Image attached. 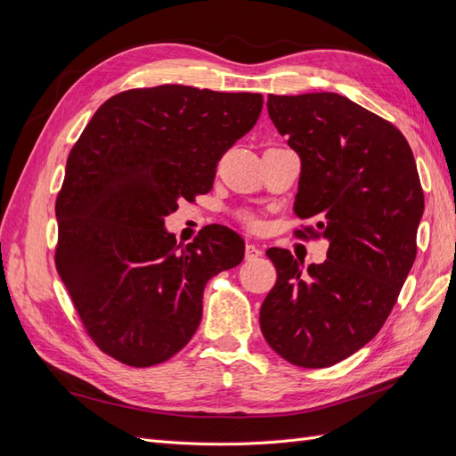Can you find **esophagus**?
Returning <instances> with one entry per match:
<instances>
[{
	"instance_id": "34e87169",
	"label": "esophagus",
	"mask_w": 456,
	"mask_h": 456,
	"mask_svg": "<svg viewBox=\"0 0 456 456\" xmlns=\"http://www.w3.org/2000/svg\"><path fill=\"white\" fill-rule=\"evenodd\" d=\"M258 256H262V249H260V247H256L255 243H247V245H245V258H247V260H255V258H258Z\"/></svg>"
}]
</instances>
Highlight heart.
<instances>
[{
  "label": "heart",
  "instance_id": "1",
  "mask_svg": "<svg viewBox=\"0 0 456 456\" xmlns=\"http://www.w3.org/2000/svg\"><path fill=\"white\" fill-rule=\"evenodd\" d=\"M241 220H243V224L245 226H249V228H256V218L253 216V215H249V213H245V215H241Z\"/></svg>",
  "mask_w": 456,
  "mask_h": 456
}]
</instances>
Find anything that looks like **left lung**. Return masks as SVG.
Wrapping results in <instances>:
<instances>
[{"mask_svg":"<svg viewBox=\"0 0 456 456\" xmlns=\"http://www.w3.org/2000/svg\"><path fill=\"white\" fill-rule=\"evenodd\" d=\"M268 114L302 163L295 213L329 241L323 265L272 247L278 281L260 306V330L289 363L322 369L375 337L417 256L424 191L405 136L337 93L268 96Z\"/></svg>","mask_w":456,"mask_h":456,"instance_id":"8db88e82","label":"left lung"}]
</instances>
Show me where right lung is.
<instances>
[{
  "label": "right lung",
  "instance_id": "obj_1",
  "mask_svg": "<svg viewBox=\"0 0 456 456\" xmlns=\"http://www.w3.org/2000/svg\"><path fill=\"white\" fill-rule=\"evenodd\" d=\"M258 93L159 86L114 94L66 161L54 265L87 335L131 367L167 362L194 337L203 289L245 243L211 224L186 247L163 218L213 188L216 163L249 133Z\"/></svg>",
  "mask_w": 456,
  "mask_h": 456
}]
</instances>
